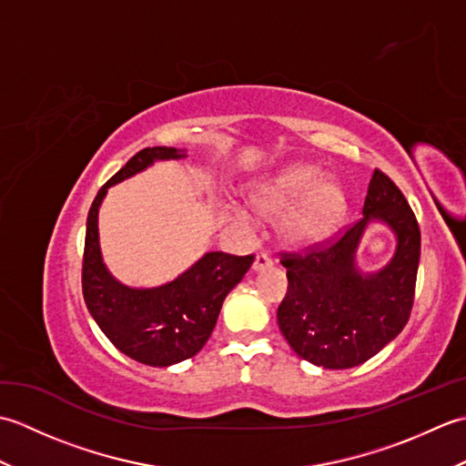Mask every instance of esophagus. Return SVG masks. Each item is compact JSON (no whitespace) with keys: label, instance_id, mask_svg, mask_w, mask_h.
<instances>
[{"label":"esophagus","instance_id":"34e87169","mask_svg":"<svg viewBox=\"0 0 466 466\" xmlns=\"http://www.w3.org/2000/svg\"><path fill=\"white\" fill-rule=\"evenodd\" d=\"M272 266H274V262H272L270 256L260 252V254H256L254 264H252V270H254V272H262V270L272 268Z\"/></svg>","mask_w":466,"mask_h":466}]
</instances>
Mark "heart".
<instances>
[{
    "instance_id": "obj_1",
    "label": "heart",
    "mask_w": 466,
    "mask_h": 466,
    "mask_svg": "<svg viewBox=\"0 0 466 466\" xmlns=\"http://www.w3.org/2000/svg\"><path fill=\"white\" fill-rule=\"evenodd\" d=\"M252 206L262 216H282L280 236L292 246H309L326 238L340 222L346 196L334 177L309 164L284 167L256 187Z\"/></svg>"
}]
</instances>
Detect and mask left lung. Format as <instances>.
<instances>
[{"mask_svg": "<svg viewBox=\"0 0 466 466\" xmlns=\"http://www.w3.org/2000/svg\"><path fill=\"white\" fill-rule=\"evenodd\" d=\"M362 214L332 242L280 254L289 292L279 326L300 359L322 369H352L372 359L397 339L412 310L420 228L399 186L380 170L370 177ZM372 219L391 228L398 250L384 269L362 275L353 256Z\"/></svg>", "mask_w": 466, "mask_h": 466, "instance_id": "1", "label": "left lung"}]
</instances>
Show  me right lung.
Wrapping results in <instances>:
<instances>
[{
	"label": "right lung",
	"instance_id": "obj_1",
	"mask_svg": "<svg viewBox=\"0 0 466 466\" xmlns=\"http://www.w3.org/2000/svg\"><path fill=\"white\" fill-rule=\"evenodd\" d=\"M184 150L156 146L130 157L94 198L86 224L82 290L87 310L117 350L147 366L192 359L210 339L222 302L254 262V256L208 252L176 280L157 289H130L106 268L97 236V210L107 187Z\"/></svg>",
	"mask_w": 466,
	"mask_h": 466
}]
</instances>
